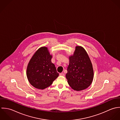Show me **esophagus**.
<instances>
[{
    "mask_svg": "<svg viewBox=\"0 0 120 120\" xmlns=\"http://www.w3.org/2000/svg\"><path fill=\"white\" fill-rule=\"evenodd\" d=\"M59 75H60V76H64V74L63 73H60V74H59Z\"/></svg>",
    "mask_w": 120,
    "mask_h": 120,
    "instance_id": "1",
    "label": "esophagus"
}]
</instances>
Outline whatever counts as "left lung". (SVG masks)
Wrapping results in <instances>:
<instances>
[{
  "instance_id": "obj_1",
  "label": "left lung",
  "mask_w": 120,
  "mask_h": 120,
  "mask_svg": "<svg viewBox=\"0 0 120 120\" xmlns=\"http://www.w3.org/2000/svg\"><path fill=\"white\" fill-rule=\"evenodd\" d=\"M69 60L66 74L68 84L75 90L87 89L91 84L94 77L92 64L87 52L83 47L77 46Z\"/></svg>"
}]
</instances>
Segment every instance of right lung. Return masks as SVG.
Masks as SVG:
<instances>
[{
	"label": "right lung",
	"instance_id": "right-lung-1",
	"mask_svg": "<svg viewBox=\"0 0 120 120\" xmlns=\"http://www.w3.org/2000/svg\"><path fill=\"white\" fill-rule=\"evenodd\" d=\"M52 56L46 47L39 48L30 59L26 74L29 82L34 87L44 90L58 76L55 65L51 62Z\"/></svg>",
	"mask_w": 120,
	"mask_h": 120
}]
</instances>
